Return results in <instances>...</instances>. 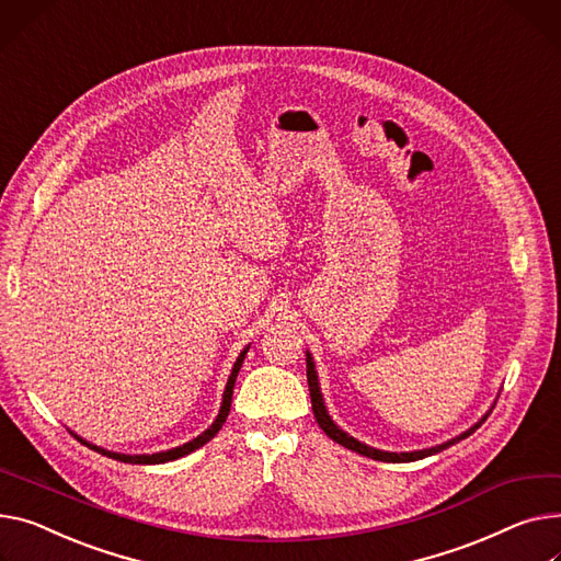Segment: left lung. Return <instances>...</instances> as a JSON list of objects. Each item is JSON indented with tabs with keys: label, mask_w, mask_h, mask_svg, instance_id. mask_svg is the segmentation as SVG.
<instances>
[{
	"label": "left lung",
	"mask_w": 561,
	"mask_h": 561,
	"mask_svg": "<svg viewBox=\"0 0 561 561\" xmlns=\"http://www.w3.org/2000/svg\"><path fill=\"white\" fill-rule=\"evenodd\" d=\"M307 381H309V392H311V405H313L316 422H318V426L327 433V437H331L333 442L343 444L345 449H350V451H356V454H360V456H367V458H371V460H381V462H410V460H422V458H428V456H433V454H439V451H444V449H446V446H451V444H456V442H460V439L469 437L476 428H480V424L490 417V413H492L494 405H496V403H494V405L488 410V413L482 415V420H480V422H476L469 431L460 433L458 437H454V439H449V442H444V444H439V446H431V449H422V451L392 454V451L371 449V446H367V444L358 442L356 437L347 435L343 428H339V426L333 424V420H331V417H329V413H327V405H324V399H322V392H320V381H318L316 363H313V356H311L309 352H307Z\"/></svg>",
	"instance_id": "1"
}]
</instances>
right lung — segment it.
I'll use <instances>...</instances> for the list:
<instances>
[{
    "label": "right lung",
    "mask_w": 561,
    "mask_h": 561,
    "mask_svg": "<svg viewBox=\"0 0 561 561\" xmlns=\"http://www.w3.org/2000/svg\"><path fill=\"white\" fill-rule=\"evenodd\" d=\"M248 350H250V347H245V350L239 354V358H237V363H234V367H232V371H230V379H228L226 392H222L220 410H218V415H216L214 424H211V426H209L205 433H201L198 437H194L192 442H186V444H182V446H175V449H169V451L151 454V456H148V454H144V456H126V454H115V451L101 449V446L85 442V439H83V437H79L77 433H73V437L81 439L85 446H90L92 451H99L101 456H107V458H112V460H119V462H128V465H162V462H171V460H178V458H182V456H190L192 451L201 449L203 444H207V442H209V439H211V437H214V435L220 431V426L226 424V420H228V415H230V405H232V392H234L237 375H239V369H241V365H243V358H245Z\"/></svg>",
    "instance_id": "right-lung-1"
}]
</instances>
